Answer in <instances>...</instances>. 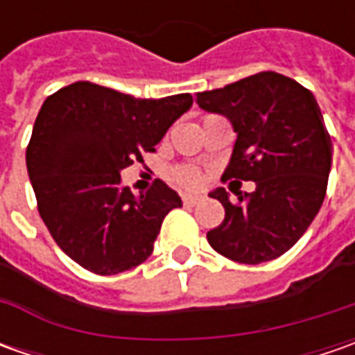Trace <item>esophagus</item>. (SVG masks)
Instances as JSON below:
<instances>
[{"label":"esophagus","instance_id":"34e87169","mask_svg":"<svg viewBox=\"0 0 355 355\" xmlns=\"http://www.w3.org/2000/svg\"><path fill=\"white\" fill-rule=\"evenodd\" d=\"M184 205H198L199 201H201V198H199V196H189V193H187V196H184Z\"/></svg>","mask_w":355,"mask_h":355}]
</instances>
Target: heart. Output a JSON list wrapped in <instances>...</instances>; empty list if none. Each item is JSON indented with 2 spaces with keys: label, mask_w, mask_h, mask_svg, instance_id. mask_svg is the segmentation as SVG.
<instances>
[{
  "label": "heart",
  "mask_w": 355,
  "mask_h": 355,
  "mask_svg": "<svg viewBox=\"0 0 355 355\" xmlns=\"http://www.w3.org/2000/svg\"><path fill=\"white\" fill-rule=\"evenodd\" d=\"M175 180L180 182L185 187H198L201 185V173L198 170H193V168H182V170L175 171Z\"/></svg>",
  "instance_id": "1"
}]
</instances>
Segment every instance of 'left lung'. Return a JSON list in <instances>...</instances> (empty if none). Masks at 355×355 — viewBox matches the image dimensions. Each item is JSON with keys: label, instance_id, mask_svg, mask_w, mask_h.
<instances>
[{"label": "left lung", "instance_id": "8db88e82", "mask_svg": "<svg viewBox=\"0 0 355 355\" xmlns=\"http://www.w3.org/2000/svg\"><path fill=\"white\" fill-rule=\"evenodd\" d=\"M199 108L225 116L237 134L225 173L257 184L252 193L209 196L225 219L207 233L215 251L259 265L288 251L320 211L332 166V140L314 94L266 71L223 89L198 92Z\"/></svg>", "mask_w": 355, "mask_h": 355}]
</instances>
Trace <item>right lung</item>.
I'll return each instance as SVG.
<instances>
[{
  "instance_id": "add662e5",
  "label": "right lung",
  "mask_w": 355,
  "mask_h": 355,
  "mask_svg": "<svg viewBox=\"0 0 355 355\" xmlns=\"http://www.w3.org/2000/svg\"><path fill=\"white\" fill-rule=\"evenodd\" d=\"M193 104L191 94L134 98L78 80L43 103L27 146L39 215L55 243L96 275L144 263L180 196L156 180L132 193L120 171L156 146Z\"/></svg>"
}]
</instances>
